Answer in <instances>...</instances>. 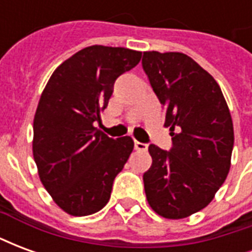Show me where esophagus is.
<instances>
[{
    "label": "esophagus",
    "mask_w": 252,
    "mask_h": 252,
    "mask_svg": "<svg viewBox=\"0 0 252 252\" xmlns=\"http://www.w3.org/2000/svg\"><path fill=\"white\" fill-rule=\"evenodd\" d=\"M135 150H139V151H147L148 146L146 144V143H142V142H137V140H135Z\"/></svg>",
    "instance_id": "1"
}]
</instances>
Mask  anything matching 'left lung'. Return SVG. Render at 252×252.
Masks as SVG:
<instances>
[{
    "mask_svg": "<svg viewBox=\"0 0 252 252\" xmlns=\"http://www.w3.org/2000/svg\"><path fill=\"white\" fill-rule=\"evenodd\" d=\"M143 70L164 108L171 148L150 144L153 164L143 174L150 206L166 219L205 208L227 178L233 124L221 89L181 52H144Z\"/></svg>",
    "mask_w": 252,
    "mask_h": 252,
    "instance_id": "left-lung-1",
    "label": "left lung"
}]
</instances>
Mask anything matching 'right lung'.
Listing matches in <instances>:
<instances>
[{
  "label": "right lung",
  "mask_w": 252,
  "mask_h": 252,
  "mask_svg": "<svg viewBox=\"0 0 252 252\" xmlns=\"http://www.w3.org/2000/svg\"><path fill=\"white\" fill-rule=\"evenodd\" d=\"M142 52L123 47H86L58 67L47 83L33 120V158L41 184L63 211L88 216L110 198L116 175L133 150L129 136L94 128L121 74Z\"/></svg>",
  "instance_id": "add662e5"
}]
</instances>
